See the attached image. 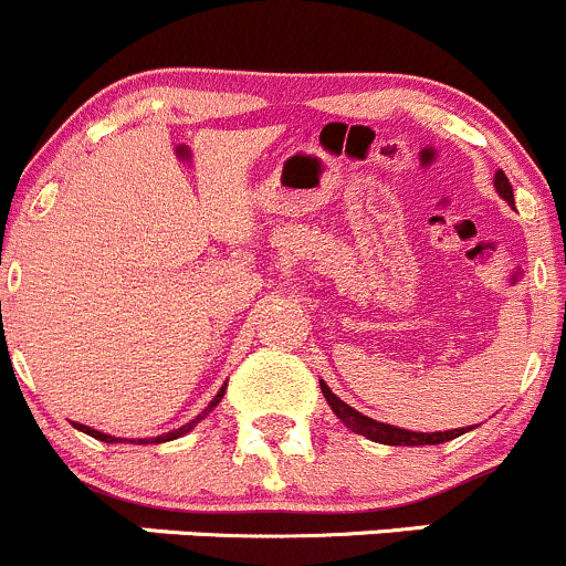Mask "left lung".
Segmentation results:
<instances>
[{
    "label": "left lung",
    "mask_w": 566,
    "mask_h": 566,
    "mask_svg": "<svg viewBox=\"0 0 566 566\" xmlns=\"http://www.w3.org/2000/svg\"><path fill=\"white\" fill-rule=\"evenodd\" d=\"M493 186H495V191H499L501 199H506L510 205H515V191H512L510 177L501 172V169L493 177ZM319 389H323L325 402L331 405V410L336 413V419H339L347 430H353L356 436L369 438V441H375V443H386V447H436V443H447V441H452V438L462 436V432L473 430V427H460V430H443V432L402 430V427L386 424V421H375V419H369V416L358 413L356 408H350L347 402H342V399L336 397L328 386H325V380H319Z\"/></svg>",
    "instance_id": "obj_1"
}]
</instances>
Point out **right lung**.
Returning a JSON list of instances; mask_svg holds the SVG:
<instances>
[{
	"mask_svg": "<svg viewBox=\"0 0 566 566\" xmlns=\"http://www.w3.org/2000/svg\"><path fill=\"white\" fill-rule=\"evenodd\" d=\"M224 391H227V384L221 386L219 394H216L213 399H210V405H208V408L202 410V413H199V416H193V419H191V421H186V424H182V427H177V430H172V432H164V436H158V438H139V443H164V441H175V438H180V436H186V432H191L193 427L199 424V421H202V419H208V416H210V410H213L216 405L221 402V397H224ZM73 427H76V430H82V432H87V436L98 438V441H104V443H125L123 438L106 436V432H101V430H93V427H87V424H73ZM128 443H134V441H128Z\"/></svg>",
	"mask_w": 566,
	"mask_h": 566,
	"instance_id": "right-lung-1",
	"label": "right lung"
}]
</instances>
